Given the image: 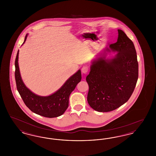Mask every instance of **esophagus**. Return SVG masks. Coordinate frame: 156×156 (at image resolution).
I'll return each instance as SVG.
<instances>
[{
  "label": "esophagus",
  "mask_w": 156,
  "mask_h": 156,
  "mask_svg": "<svg viewBox=\"0 0 156 156\" xmlns=\"http://www.w3.org/2000/svg\"><path fill=\"white\" fill-rule=\"evenodd\" d=\"M89 71V67L87 66H83V67L82 68L81 71L82 73L84 74H87V73Z\"/></svg>",
  "instance_id": "esophagus-1"
}]
</instances>
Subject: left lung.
Instances as JSON below:
<instances>
[{
	"mask_svg": "<svg viewBox=\"0 0 156 156\" xmlns=\"http://www.w3.org/2000/svg\"><path fill=\"white\" fill-rule=\"evenodd\" d=\"M109 47L118 51L116 56L106 59L104 54L94 61L86 77L89 86L88 102L101 112L112 111L126 103L133 92L139 76L136 49L124 31L118 30L117 42Z\"/></svg>",
	"mask_w": 156,
	"mask_h": 156,
	"instance_id": "1",
	"label": "left lung"
}]
</instances>
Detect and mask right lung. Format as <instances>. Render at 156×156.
Wrapping results in <instances>:
<instances>
[{
  "mask_svg": "<svg viewBox=\"0 0 156 156\" xmlns=\"http://www.w3.org/2000/svg\"><path fill=\"white\" fill-rule=\"evenodd\" d=\"M27 36L25 37L24 43ZM18 55L19 51L15 59V80L17 89L24 103L33 112L44 117L51 118L62 115L68 108L71 93L81 80V71L78 70L59 90L51 95L40 97L31 92L23 83L19 68Z\"/></svg>",
  "mask_w": 156,
  "mask_h": 156,
  "instance_id": "1",
  "label": "right lung"
}]
</instances>
